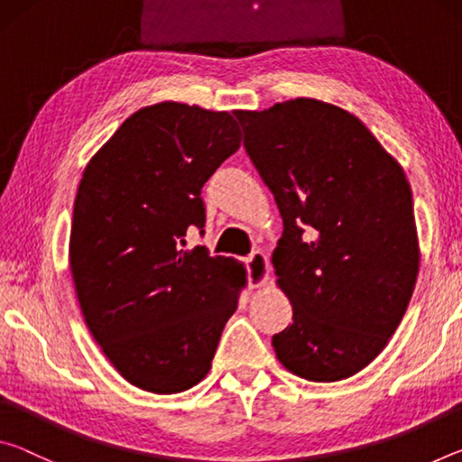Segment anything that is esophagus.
<instances>
[{
    "mask_svg": "<svg viewBox=\"0 0 462 462\" xmlns=\"http://www.w3.org/2000/svg\"><path fill=\"white\" fill-rule=\"evenodd\" d=\"M246 271H248V285L261 287L269 281V261L267 254L261 250H254L246 256Z\"/></svg>",
    "mask_w": 462,
    "mask_h": 462,
    "instance_id": "34e87169",
    "label": "esophagus"
}]
</instances>
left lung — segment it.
<instances>
[{
	"mask_svg": "<svg viewBox=\"0 0 462 462\" xmlns=\"http://www.w3.org/2000/svg\"><path fill=\"white\" fill-rule=\"evenodd\" d=\"M236 118L283 217L273 264L293 324L273 336L275 355L308 381L353 377L387 346L416 285L408 179L356 116L332 104L297 97Z\"/></svg>",
	"mask_w": 462,
	"mask_h": 462,
	"instance_id": "8db88e82",
	"label": "left lung"
}]
</instances>
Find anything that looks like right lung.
Here are the masks:
<instances>
[{"label":"right lung","instance_id":"1","mask_svg":"<svg viewBox=\"0 0 462 462\" xmlns=\"http://www.w3.org/2000/svg\"><path fill=\"white\" fill-rule=\"evenodd\" d=\"M240 148L228 112L162 101L93 154L73 208L69 263L93 338L132 385L181 393L206 377L246 285L242 264L185 248L201 187Z\"/></svg>","mask_w":462,"mask_h":462}]
</instances>
